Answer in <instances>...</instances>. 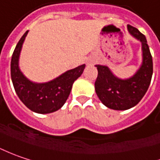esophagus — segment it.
Masks as SVG:
<instances>
[{"label":"esophagus","instance_id":"34e87169","mask_svg":"<svg viewBox=\"0 0 160 160\" xmlns=\"http://www.w3.org/2000/svg\"><path fill=\"white\" fill-rule=\"evenodd\" d=\"M92 62H91V61H89V62H87V65H92Z\"/></svg>","mask_w":160,"mask_h":160}]
</instances>
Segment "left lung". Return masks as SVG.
<instances>
[{"label":"left lung","instance_id":"1","mask_svg":"<svg viewBox=\"0 0 160 160\" xmlns=\"http://www.w3.org/2000/svg\"><path fill=\"white\" fill-rule=\"evenodd\" d=\"M128 30L141 42L142 63L135 75L127 79H121L106 66H95L98 70L94 84L96 94L106 107L118 111L128 110L139 103L148 91L153 74L152 57L146 37L131 25H128Z\"/></svg>","mask_w":160,"mask_h":160}]
</instances>
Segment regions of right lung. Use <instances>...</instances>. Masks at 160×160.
Here are the masks:
<instances>
[{
    "mask_svg": "<svg viewBox=\"0 0 160 160\" xmlns=\"http://www.w3.org/2000/svg\"><path fill=\"white\" fill-rule=\"evenodd\" d=\"M28 31L21 37L16 46L11 62V76L15 92L20 101L37 113H50L62 107L70 94L72 85L84 72L85 65L68 70L47 83H34L22 74L19 68V58L22 44Z\"/></svg>",
    "mask_w": 160,
    "mask_h": 160,
    "instance_id": "1",
    "label": "right lung"
}]
</instances>
